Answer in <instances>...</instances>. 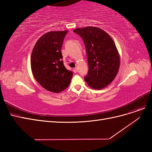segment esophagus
<instances>
[{
    "label": "esophagus",
    "mask_w": 152,
    "mask_h": 152,
    "mask_svg": "<svg viewBox=\"0 0 152 152\" xmlns=\"http://www.w3.org/2000/svg\"><path fill=\"white\" fill-rule=\"evenodd\" d=\"M73 72H74V73H77V71H78V70H77V68H73Z\"/></svg>",
    "instance_id": "obj_1"
}]
</instances>
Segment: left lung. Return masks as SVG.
<instances>
[{
    "instance_id": "left-lung-1",
    "label": "left lung",
    "mask_w": 152,
    "mask_h": 152,
    "mask_svg": "<svg viewBox=\"0 0 152 152\" xmlns=\"http://www.w3.org/2000/svg\"><path fill=\"white\" fill-rule=\"evenodd\" d=\"M73 31L84 40L89 70L84 80L91 88L102 89L115 79L120 66L115 44L107 32L94 26L76 28Z\"/></svg>"
}]
</instances>
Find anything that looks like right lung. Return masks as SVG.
<instances>
[{
	"label": "right lung",
	"mask_w": 152,
	"mask_h": 152,
	"mask_svg": "<svg viewBox=\"0 0 152 152\" xmlns=\"http://www.w3.org/2000/svg\"><path fill=\"white\" fill-rule=\"evenodd\" d=\"M68 31H49L35 43L31 55V69L35 80L46 90L58 93L70 84L72 71L64 66L61 52Z\"/></svg>",
	"instance_id": "1"
}]
</instances>
